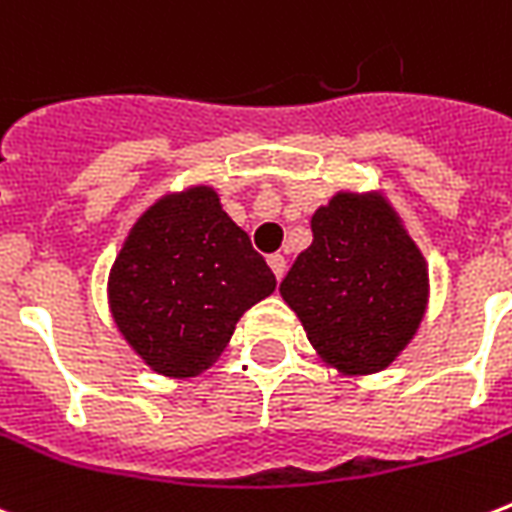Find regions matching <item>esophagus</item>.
Here are the masks:
<instances>
[{"label": "esophagus", "mask_w": 512, "mask_h": 512, "mask_svg": "<svg viewBox=\"0 0 512 512\" xmlns=\"http://www.w3.org/2000/svg\"><path fill=\"white\" fill-rule=\"evenodd\" d=\"M268 265H271V271L276 279H282L284 271H287V260H284V255H271L268 257Z\"/></svg>", "instance_id": "34e87169"}]
</instances>
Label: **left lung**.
Returning a JSON list of instances; mask_svg holds the SVG:
<instances>
[{
  "mask_svg": "<svg viewBox=\"0 0 512 512\" xmlns=\"http://www.w3.org/2000/svg\"><path fill=\"white\" fill-rule=\"evenodd\" d=\"M314 241L284 276V303L343 376L389 368L427 314V260L381 193L341 190L311 217Z\"/></svg>",
  "mask_w": 512,
  "mask_h": 512,
  "instance_id": "obj_1",
  "label": "left lung"
}]
</instances>
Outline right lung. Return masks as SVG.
Returning <instances> with one entry per match:
<instances>
[{"instance_id": "obj_1", "label": "right lung", "mask_w": 512, "mask_h": 512, "mask_svg": "<svg viewBox=\"0 0 512 512\" xmlns=\"http://www.w3.org/2000/svg\"><path fill=\"white\" fill-rule=\"evenodd\" d=\"M276 290V276L209 185L166 193L128 230L109 268L117 330L155 373L212 368L241 314Z\"/></svg>"}]
</instances>
